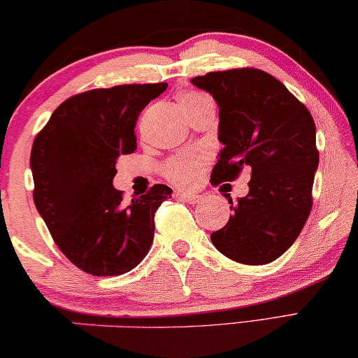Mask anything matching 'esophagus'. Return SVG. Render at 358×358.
<instances>
[{
	"mask_svg": "<svg viewBox=\"0 0 358 358\" xmlns=\"http://www.w3.org/2000/svg\"><path fill=\"white\" fill-rule=\"evenodd\" d=\"M177 196L180 197V199L189 202V204H196V202H199V199H201V196L193 194V193H177Z\"/></svg>",
	"mask_w": 358,
	"mask_h": 358,
	"instance_id": "1",
	"label": "esophagus"
}]
</instances>
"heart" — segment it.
<instances>
[{
    "mask_svg": "<svg viewBox=\"0 0 358 358\" xmlns=\"http://www.w3.org/2000/svg\"><path fill=\"white\" fill-rule=\"evenodd\" d=\"M177 99L183 112H188L189 109L196 108V106L206 103V101H210L206 94H202L199 92L181 93L178 94ZM204 162V156L199 152L183 154V156L170 159L167 165H165V173H167V177L178 186H189L196 181L197 173H199V170L202 169Z\"/></svg>",
    "mask_w": 358,
    "mask_h": 358,
    "instance_id": "1",
    "label": "heart"
}]
</instances>
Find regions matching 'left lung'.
<instances>
[{"label": "left lung", "instance_id": "8db88e82", "mask_svg": "<svg viewBox=\"0 0 358 358\" xmlns=\"http://www.w3.org/2000/svg\"><path fill=\"white\" fill-rule=\"evenodd\" d=\"M218 106L223 149L213 185L252 170L248 196L230 209V220L210 239L225 257L246 265L273 262L296 241L312 210L318 169L310 112L280 80L259 69H233L191 78Z\"/></svg>", "mask_w": 358, "mask_h": 358}]
</instances>
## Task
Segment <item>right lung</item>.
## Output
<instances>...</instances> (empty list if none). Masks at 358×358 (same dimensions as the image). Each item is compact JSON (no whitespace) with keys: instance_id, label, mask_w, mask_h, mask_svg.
I'll return each mask as SVG.
<instances>
[{"instance_id":"1","label":"right lung","mask_w":358,"mask_h":358,"mask_svg":"<svg viewBox=\"0 0 358 358\" xmlns=\"http://www.w3.org/2000/svg\"><path fill=\"white\" fill-rule=\"evenodd\" d=\"M167 83L119 85L64 101L30 154L35 207L61 252L94 276L127 273L146 257L154 213L172 189L154 185L122 201L112 185L117 159L136 149L140 112Z\"/></svg>"}]
</instances>
